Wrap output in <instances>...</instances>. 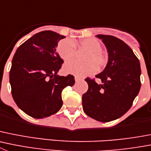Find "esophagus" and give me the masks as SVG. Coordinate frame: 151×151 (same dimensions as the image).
<instances>
[{
    "label": "esophagus",
    "mask_w": 151,
    "mask_h": 151,
    "mask_svg": "<svg viewBox=\"0 0 151 151\" xmlns=\"http://www.w3.org/2000/svg\"><path fill=\"white\" fill-rule=\"evenodd\" d=\"M81 80H82V78H80V77H78V76L75 77V81H76V82H78V81H81Z\"/></svg>",
    "instance_id": "obj_1"
}]
</instances>
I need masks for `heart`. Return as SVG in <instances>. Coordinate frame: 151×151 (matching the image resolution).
<instances>
[{
	"mask_svg": "<svg viewBox=\"0 0 151 151\" xmlns=\"http://www.w3.org/2000/svg\"><path fill=\"white\" fill-rule=\"evenodd\" d=\"M79 45L90 51L86 58V63H79L76 60H71L66 63L63 66V71L67 74L76 76H85L91 74L97 70L99 66H104L107 63V56L101 51L102 44L97 40L93 38H86L79 41ZM58 53L63 60H69L76 55V45L72 39L62 40L58 44ZM96 62H95V61ZM98 63L96 65V63Z\"/></svg>",
	"mask_w": 151,
	"mask_h": 151,
	"instance_id": "obj_1",
	"label": "heart"
}]
</instances>
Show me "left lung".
Segmentation results:
<instances>
[{"mask_svg": "<svg viewBox=\"0 0 151 151\" xmlns=\"http://www.w3.org/2000/svg\"><path fill=\"white\" fill-rule=\"evenodd\" d=\"M108 52V63L96 75L102 83L86 78L88 90L82 96V106L87 115L101 122L121 117L132 106L141 88L139 59L129 45L110 35L98 34Z\"/></svg>", "mask_w": 151, "mask_h": 151, "instance_id": "1", "label": "left lung"}]
</instances>
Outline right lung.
Masks as SVG:
<instances>
[{
    "label": "right lung",
    "mask_w": 151,
    "mask_h": 151,
    "mask_svg": "<svg viewBox=\"0 0 151 151\" xmlns=\"http://www.w3.org/2000/svg\"><path fill=\"white\" fill-rule=\"evenodd\" d=\"M64 36L52 30L34 34L17 48L12 60L9 83L12 98L30 117L44 118L62 107L61 93L75 84L74 76L58 75L63 60L57 52Z\"/></svg>",
    "instance_id": "right-lung-1"
}]
</instances>
